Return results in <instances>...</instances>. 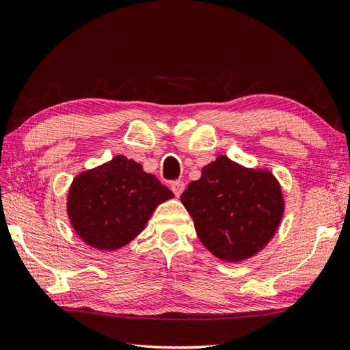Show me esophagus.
<instances>
[{
  "instance_id": "esophagus-1",
  "label": "esophagus",
  "mask_w": 350,
  "mask_h": 350,
  "mask_svg": "<svg viewBox=\"0 0 350 350\" xmlns=\"http://www.w3.org/2000/svg\"><path fill=\"white\" fill-rule=\"evenodd\" d=\"M184 187H186V184H184L183 181H174L172 184H170V189H172V192L175 193L176 198L184 192Z\"/></svg>"
}]
</instances>
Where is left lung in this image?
I'll return each mask as SVG.
<instances>
[{
    "mask_svg": "<svg viewBox=\"0 0 350 350\" xmlns=\"http://www.w3.org/2000/svg\"><path fill=\"white\" fill-rule=\"evenodd\" d=\"M180 200L202 245L224 262H242L262 252L285 212L271 170L245 167L226 155L204 166Z\"/></svg>",
    "mask_w": 350,
    "mask_h": 350,
    "instance_id": "1",
    "label": "left lung"
}]
</instances>
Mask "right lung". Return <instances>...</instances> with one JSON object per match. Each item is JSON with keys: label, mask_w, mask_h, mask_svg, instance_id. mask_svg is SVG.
Wrapping results in <instances>:
<instances>
[{"label": "right lung", "mask_w": 350, "mask_h": 350, "mask_svg": "<svg viewBox=\"0 0 350 350\" xmlns=\"http://www.w3.org/2000/svg\"><path fill=\"white\" fill-rule=\"evenodd\" d=\"M170 198L174 193L155 175L144 172L140 163L117 155L75 176L67 215L88 247L114 252L135 239L155 208Z\"/></svg>", "instance_id": "right-lung-1"}]
</instances>
